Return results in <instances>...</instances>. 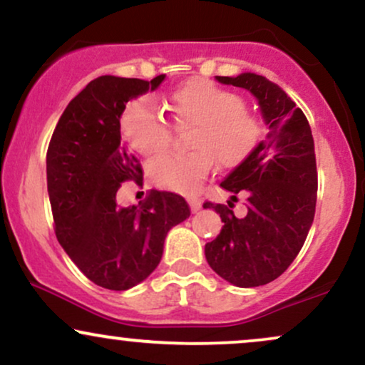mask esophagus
Here are the masks:
<instances>
[{
	"label": "esophagus",
	"mask_w": 365,
	"mask_h": 365,
	"mask_svg": "<svg viewBox=\"0 0 365 365\" xmlns=\"http://www.w3.org/2000/svg\"><path fill=\"white\" fill-rule=\"evenodd\" d=\"M188 204H190L192 212H197L200 209V206H202V202H200L199 199H190V200H188Z\"/></svg>",
	"instance_id": "obj_1"
}]
</instances>
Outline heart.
<instances>
[{"instance_id": "1", "label": "heart", "mask_w": 365, "mask_h": 365, "mask_svg": "<svg viewBox=\"0 0 365 365\" xmlns=\"http://www.w3.org/2000/svg\"><path fill=\"white\" fill-rule=\"evenodd\" d=\"M166 110L178 127H190L187 154H165L153 161L149 175L158 187L178 194H195L216 161L223 168L242 165L262 135L257 115L245 108L235 91L194 78L177 87L165 99ZM125 140L142 156H154L168 148L170 123L149 99H133L120 116Z\"/></svg>"}]
</instances>
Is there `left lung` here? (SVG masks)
Here are the masks:
<instances>
[{"label": "left lung", "mask_w": 365, "mask_h": 365, "mask_svg": "<svg viewBox=\"0 0 365 365\" xmlns=\"http://www.w3.org/2000/svg\"><path fill=\"white\" fill-rule=\"evenodd\" d=\"M217 81L252 92L269 133L221 182L232 192L228 206L204 202V209H215L225 223L220 235L206 244V259L235 287H261L288 269L314 221L317 168L311 125L287 92L262 75ZM240 198L247 212L237 218L232 202Z\"/></svg>", "instance_id": "obj_1"}]
</instances>
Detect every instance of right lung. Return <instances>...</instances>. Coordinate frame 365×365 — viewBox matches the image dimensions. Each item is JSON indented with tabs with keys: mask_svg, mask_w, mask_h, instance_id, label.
Listing matches in <instances>:
<instances>
[{
	"mask_svg": "<svg viewBox=\"0 0 365 365\" xmlns=\"http://www.w3.org/2000/svg\"><path fill=\"white\" fill-rule=\"evenodd\" d=\"M153 81L103 75L63 111L46 156L58 242L92 283L128 290L158 267L175 225L190 216L182 195L150 190L139 206L118 207L123 182L142 185V166L121 142L120 116L130 99L154 91Z\"/></svg>",
	"mask_w": 365,
	"mask_h": 365,
	"instance_id": "right-lung-1",
	"label": "right lung"
}]
</instances>
